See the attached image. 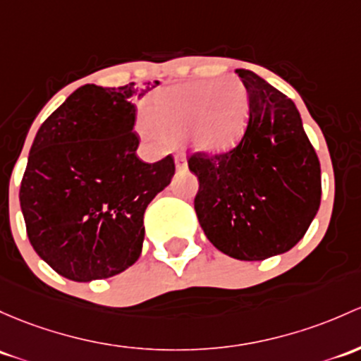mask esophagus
Instances as JSON below:
<instances>
[{
	"label": "esophagus",
	"instance_id": "esophagus-1",
	"mask_svg": "<svg viewBox=\"0 0 361 361\" xmlns=\"http://www.w3.org/2000/svg\"><path fill=\"white\" fill-rule=\"evenodd\" d=\"M174 164H176L178 169H185L187 168V159H185L181 154H178L176 157H174Z\"/></svg>",
	"mask_w": 361,
	"mask_h": 361
}]
</instances>
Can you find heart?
<instances>
[{"label": "heart", "mask_w": 361, "mask_h": 361, "mask_svg": "<svg viewBox=\"0 0 361 361\" xmlns=\"http://www.w3.org/2000/svg\"><path fill=\"white\" fill-rule=\"evenodd\" d=\"M249 117V93L242 81L226 78L216 85L195 81L155 91L143 105L138 130L154 145L187 136L209 155L233 149Z\"/></svg>", "instance_id": "obj_1"}]
</instances>
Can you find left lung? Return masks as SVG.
Segmentation results:
<instances>
[{
  "label": "left lung",
  "instance_id": "left-lung-1",
  "mask_svg": "<svg viewBox=\"0 0 361 361\" xmlns=\"http://www.w3.org/2000/svg\"><path fill=\"white\" fill-rule=\"evenodd\" d=\"M249 93L240 142L219 155L195 152L193 206L216 249L240 261H263L294 247L322 197L320 161L294 102L250 71L238 69Z\"/></svg>",
  "mask_w": 361,
  "mask_h": 361
}]
</instances>
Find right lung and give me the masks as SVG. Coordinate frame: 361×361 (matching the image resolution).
Wrapping results in <instances>:
<instances>
[{"mask_svg": "<svg viewBox=\"0 0 361 361\" xmlns=\"http://www.w3.org/2000/svg\"><path fill=\"white\" fill-rule=\"evenodd\" d=\"M159 81L85 85L41 124L20 183L30 245L74 282L109 279L140 257L143 214L174 174L173 155H136L135 102Z\"/></svg>", "mask_w": 361, "mask_h": 361, "instance_id": "add662e5", "label": "right lung"}]
</instances>
